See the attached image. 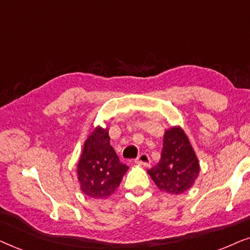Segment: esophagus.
<instances>
[{
    "label": "esophagus",
    "instance_id": "1",
    "mask_svg": "<svg viewBox=\"0 0 250 250\" xmlns=\"http://www.w3.org/2000/svg\"><path fill=\"white\" fill-rule=\"evenodd\" d=\"M135 162L137 165H141V166H144V167H147V166L149 165V162H151V160H149L148 154H146V153H142L141 155L137 156V159L135 160Z\"/></svg>",
    "mask_w": 250,
    "mask_h": 250
}]
</instances>
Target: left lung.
Masks as SVG:
<instances>
[{
  "label": "left lung",
  "instance_id": "obj_1",
  "mask_svg": "<svg viewBox=\"0 0 250 250\" xmlns=\"http://www.w3.org/2000/svg\"><path fill=\"white\" fill-rule=\"evenodd\" d=\"M147 172L159 189L170 194H182L194 185L200 165L188 135L179 125L165 131L161 158Z\"/></svg>",
  "mask_w": 250,
  "mask_h": 250
}]
</instances>
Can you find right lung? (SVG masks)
I'll return each mask as SVG.
<instances>
[{"label": "right lung", "instance_id": "right-lung-1", "mask_svg": "<svg viewBox=\"0 0 250 250\" xmlns=\"http://www.w3.org/2000/svg\"><path fill=\"white\" fill-rule=\"evenodd\" d=\"M128 169L109 144L108 128L97 125L85 139L76 168L83 194L94 199L108 198L119 188Z\"/></svg>", "mask_w": 250, "mask_h": 250}]
</instances>
